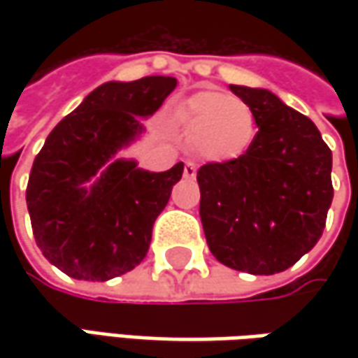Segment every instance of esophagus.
<instances>
[{"mask_svg": "<svg viewBox=\"0 0 358 358\" xmlns=\"http://www.w3.org/2000/svg\"><path fill=\"white\" fill-rule=\"evenodd\" d=\"M195 175H197V167H195V163H185V167H183V177L185 179H195Z\"/></svg>", "mask_w": 358, "mask_h": 358, "instance_id": "34e87169", "label": "esophagus"}]
</instances>
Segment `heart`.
I'll return each mask as SVG.
<instances>
[{
    "instance_id": "1",
    "label": "heart",
    "mask_w": 358,
    "mask_h": 358,
    "mask_svg": "<svg viewBox=\"0 0 358 358\" xmlns=\"http://www.w3.org/2000/svg\"><path fill=\"white\" fill-rule=\"evenodd\" d=\"M173 125L199 157L231 163L243 157L257 133L253 109L235 95L199 91L173 111Z\"/></svg>"
}]
</instances>
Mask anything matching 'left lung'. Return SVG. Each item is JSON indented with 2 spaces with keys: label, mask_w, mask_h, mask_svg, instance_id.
I'll return each instance as SVG.
<instances>
[{
  "label": "left lung",
  "mask_w": 358,
  "mask_h": 358,
  "mask_svg": "<svg viewBox=\"0 0 358 358\" xmlns=\"http://www.w3.org/2000/svg\"><path fill=\"white\" fill-rule=\"evenodd\" d=\"M253 109L257 135L231 163L197 171L199 215L215 259L275 275L317 245L333 201V155L309 117L267 90L229 85Z\"/></svg>",
  "instance_id": "obj_1"
}]
</instances>
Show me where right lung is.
I'll use <instances>...</instances> for the list:
<instances>
[{
  "label": "right lung",
  "instance_id": "obj_1",
  "mask_svg": "<svg viewBox=\"0 0 358 358\" xmlns=\"http://www.w3.org/2000/svg\"><path fill=\"white\" fill-rule=\"evenodd\" d=\"M177 87L175 77L107 81L63 117L37 153L25 191L37 247L79 281H109L145 259L151 231L183 175L145 171L117 151Z\"/></svg>",
  "mask_w": 358,
  "mask_h": 358
}]
</instances>
